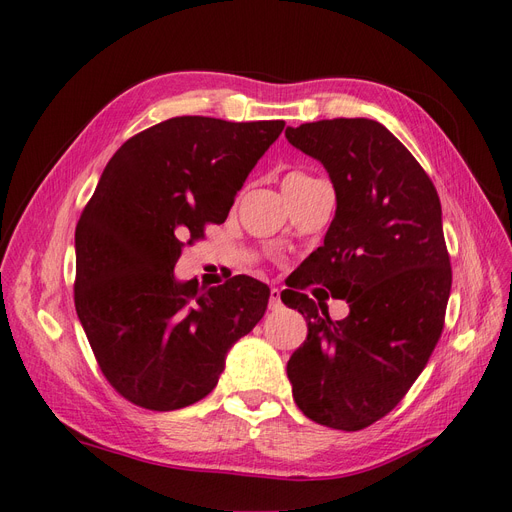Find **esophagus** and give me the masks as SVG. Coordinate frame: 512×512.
Returning a JSON list of instances; mask_svg holds the SVG:
<instances>
[{
  "instance_id": "esophagus-1",
  "label": "esophagus",
  "mask_w": 512,
  "mask_h": 512,
  "mask_svg": "<svg viewBox=\"0 0 512 512\" xmlns=\"http://www.w3.org/2000/svg\"><path fill=\"white\" fill-rule=\"evenodd\" d=\"M282 307V297H280V290L271 288V297H269V309H280Z\"/></svg>"
}]
</instances>
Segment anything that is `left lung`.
Segmentation results:
<instances>
[{
    "label": "left lung",
    "mask_w": 512,
    "mask_h": 512,
    "mask_svg": "<svg viewBox=\"0 0 512 512\" xmlns=\"http://www.w3.org/2000/svg\"><path fill=\"white\" fill-rule=\"evenodd\" d=\"M286 138L327 168L337 198L299 286L322 284L350 307L344 320H331L324 301L282 292L307 322L286 367L292 397L312 421L359 431L404 399L442 335L453 273L440 198L412 153L374 119L303 123L286 128Z\"/></svg>",
    "instance_id": "obj_1"
}]
</instances>
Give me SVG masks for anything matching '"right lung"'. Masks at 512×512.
Instances as JSON below:
<instances>
[{"instance_id": "add662e5", "label": "right lung", "mask_w": 512, "mask_h": 512, "mask_svg": "<svg viewBox=\"0 0 512 512\" xmlns=\"http://www.w3.org/2000/svg\"><path fill=\"white\" fill-rule=\"evenodd\" d=\"M284 126L173 117L106 164L74 232V305L102 374L132 404L168 412L207 397L265 316L269 288L254 277L203 290L173 271L185 241L226 220Z\"/></svg>"}]
</instances>
